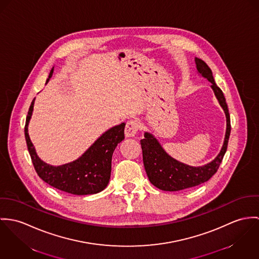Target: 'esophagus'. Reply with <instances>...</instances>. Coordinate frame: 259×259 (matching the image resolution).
Masks as SVG:
<instances>
[{
    "mask_svg": "<svg viewBox=\"0 0 259 259\" xmlns=\"http://www.w3.org/2000/svg\"><path fill=\"white\" fill-rule=\"evenodd\" d=\"M140 129V124L136 120H130L125 126V136L127 138L134 137Z\"/></svg>",
    "mask_w": 259,
    "mask_h": 259,
    "instance_id": "obj_1",
    "label": "esophagus"
}]
</instances>
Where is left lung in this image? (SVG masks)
<instances>
[{"instance_id": "1", "label": "left lung", "mask_w": 259, "mask_h": 259, "mask_svg": "<svg viewBox=\"0 0 259 259\" xmlns=\"http://www.w3.org/2000/svg\"><path fill=\"white\" fill-rule=\"evenodd\" d=\"M195 60L198 72L211 83L214 95L226 113L227 131L225 141L220 154L213 161L201 167H192L169 156L158 140L152 134L146 132L144 134L145 138L140 141L143 153L144 167L149 181L162 191H181L199 186L208 181L218 171L227 152L230 135V117L225 95L221 88L215 84L208 65L201 58H196Z\"/></svg>"}]
</instances>
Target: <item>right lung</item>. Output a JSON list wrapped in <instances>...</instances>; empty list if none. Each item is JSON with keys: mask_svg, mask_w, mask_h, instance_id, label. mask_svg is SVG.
Returning a JSON list of instances; mask_svg holds the SVG:
<instances>
[{"mask_svg": "<svg viewBox=\"0 0 259 259\" xmlns=\"http://www.w3.org/2000/svg\"><path fill=\"white\" fill-rule=\"evenodd\" d=\"M53 73L54 67L47 82ZM33 104L34 99L31 101L27 116L25 137L31 162L38 177L50 186L72 195H93L103 191L109 183L113 152L117 145L124 140L125 123L114 126L103 133L77 160L61 166H52L38 158L29 139L28 125Z\"/></svg>", "mask_w": 259, "mask_h": 259, "instance_id": "right-lung-1", "label": "right lung"}]
</instances>
